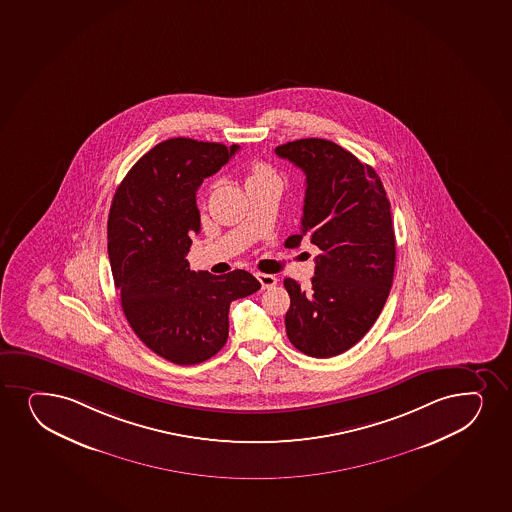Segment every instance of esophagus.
<instances>
[{
	"label": "esophagus",
	"instance_id": "esophagus-1",
	"mask_svg": "<svg viewBox=\"0 0 512 512\" xmlns=\"http://www.w3.org/2000/svg\"><path fill=\"white\" fill-rule=\"evenodd\" d=\"M259 283L263 285V288H271L277 285V277L275 275H268V273H256Z\"/></svg>",
	"mask_w": 512,
	"mask_h": 512
}]
</instances>
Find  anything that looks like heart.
Listing matches in <instances>:
<instances>
[{
	"label": "heart",
	"instance_id": "heart-1",
	"mask_svg": "<svg viewBox=\"0 0 512 512\" xmlns=\"http://www.w3.org/2000/svg\"><path fill=\"white\" fill-rule=\"evenodd\" d=\"M268 177H277L275 176V172L271 171L268 165L253 164L251 171H249V176H247V186H249V184L258 183V181H263V179H268Z\"/></svg>",
	"mask_w": 512,
	"mask_h": 512
}]
</instances>
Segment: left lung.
Wrapping results in <instances>:
<instances>
[{"mask_svg":"<svg viewBox=\"0 0 512 512\" xmlns=\"http://www.w3.org/2000/svg\"><path fill=\"white\" fill-rule=\"evenodd\" d=\"M275 153L306 174L300 232L285 246L309 237L321 251L309 290L283 280L288 340L309 357L328 359L362 340L388 300L396 261L391 205L371 165L333 141H288Z\"/></svg>","mask_w":512,"mask_h":512,"instance_id":"8db88e82","label":"left lung"}]
</instances>
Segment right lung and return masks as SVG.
<instances>
[{
  "label": "right lung",
  "instance_id": "right-lung-1",
  "mask_svg": "<svg viewBox=\"0 0 512 512\" xmlns=\"http://www.w3.org/2000/svg\"><path fill=\"white\" fill-rule=\"evenodd\" d=\"M237 145L171 138L126 174L107 220V251L121 307L136 336L177 365L201 364L229 338L232 300L258 292L244 270H189L186 254L200 232L196 191L227 164Z\"/></svg>",
  "mask_w": 512,
  "mask_h": 512
}]
</instances>
